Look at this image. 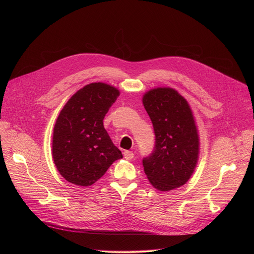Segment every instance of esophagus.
Here are the masks:
<instances>
[{"label": "esophagus", "instance_id": "34e87169", "mask_svg": "<svg viewBox=\"0 0 254 254\" xmlns=\"http://www.w3.org/2000/svg\"><path fill=\"white\" fill-rule=\"evenodd\" d=\"M124 157H125L126 160L130 161L131 159H133L134 155H133V153L130 152V151H125V152H124Z\"/></svg>", "mask_w": 254, "mask_h": 254}]
</instances>
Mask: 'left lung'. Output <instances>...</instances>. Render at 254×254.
<instances>
[{
  "mask_svg": "<svg viewBox=\"0 0 254 254\" xmlns=\"http://www.w3.org/2000/svg\"><path fill=\"white\" fill-rule=\"evenodd\" d=\"M155 131L153 152L142 159L151 184L160 191L183 186L194 172L199 137L187 100L172 88H155L142 97Z\"/></svg>",
  "mask_w": 254,
  "mask_h": 254,
  "instance_id": "left-lung-1",
  "label": "left lung"
}]
</instances>
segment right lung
<instances>
[{
  "label": "right lung",
  "mask_w": 254,
  "mask_h": 254,
  "mask_svg": "<svg viewBox=\"0 0 254 254\" xmlns=\"http://www.w3.org/2000/svg\"><path fill=\"white\" fill-rule=\"evenodd\" d=\"M120 91L90 83L67 101L53 130L52 156L61 176L78 186H90L123 158L103 127V119Z\"/></svg>",
  "instance_id": "1"
}]
</instances>
